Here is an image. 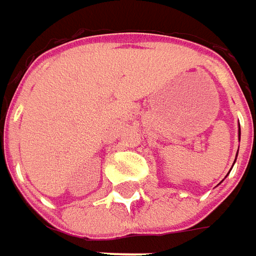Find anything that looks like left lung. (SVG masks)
<instances>
[{
    "label": "left lung",
    "mask_w": 256,
    "mask_h": 256,
    "mask_svg": "<svg viewBox=\"0 0 256 256\" xmlns=\"http://www.w3.org/2000/svg\"><path fill=\"white\" fill-rule=\"evenodd\" d=\"M240 136H241V130H240ZM236 155H238V152H236ZM236 160V158H235Z\"/></svg>",
    "instance_id": "left-lung-1"
}]
</instances>
